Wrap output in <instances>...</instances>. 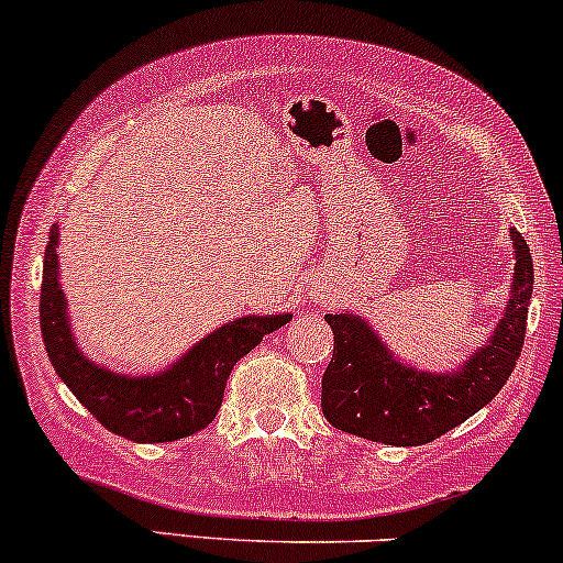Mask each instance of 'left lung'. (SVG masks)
<instances>
[{
    "label": "left lung",
    "instance_id": "left-lung-1",
    "mask_svg": "<svg viewBox=\"0 0 563 563\" xmlns=\"http://www.w3.org/2000/svg\"><path fill=\"white\" fill-rule=\"evenodd\" d=\"M509 233L517 262L504 317L483 346L451 372L406 364L354 311L324 317L335 346L322 375V415L333 428L385 445H422L498 396L525 343L534 280L530 246L517 228Z\"/></svg>",
    "mask_w": 563,
    "mask_h": 563
}]
</instances>
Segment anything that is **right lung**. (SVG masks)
Wrapping results in <instances>:
<instances>
[{
  "mask_svg": "<svg viewBox=\"0 0 563 563\" xmlns=\"http://www.w3.org/2000/svg\"><path fill=\"white\" fill-rule=\"evenodd\" d=\"M59 225L44 252L42 335L52 367L73 396L114 435L135 443H170L205 430L217 417L230 369L262 338L294 314H246L225 322L154 375H123L91 362L73 335L59 286Z\"/></svg>",
  "mask_w": 563,
  "mask_h": 563,
  "instance_id": "obj_1",
  "label": "right lung"
}]
</instances>
